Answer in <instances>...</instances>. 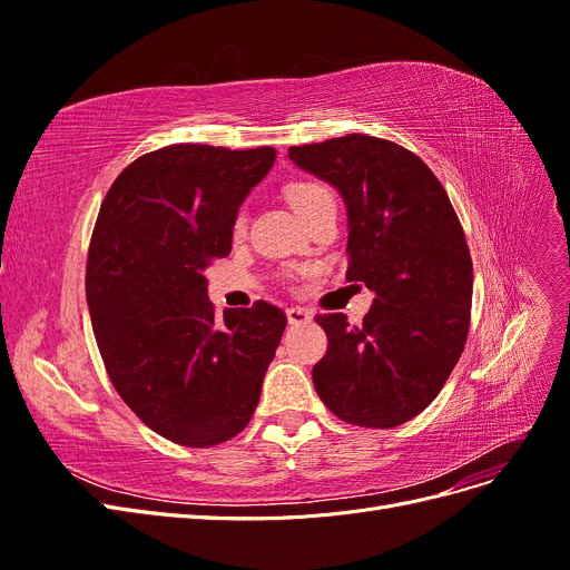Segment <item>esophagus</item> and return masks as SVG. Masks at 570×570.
I'll use <instances>...</instances> for the list:
<instances>
[{"mask_svg":"<svg viewBox=\"0 0 570 570\" xmlns=\"http://www.w3.org/2000/svg\"><path fill=\"white\" fill-rule=\"evenodd\" d=\"M287 321H289V325L308 323V321H312V312H308V308H302V306H289L287 308Z\"/></svg>","mask_w":570,"mask_h":570,"instance_id":"obj_1","label":"esophagus"}]
</instances>
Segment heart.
I'll list each match as a JSON object with an SVG mask.
<instances>
[{"label": "heart", "instance_id": "heart-1", "mask_svg": "<svg viewBox=\"0 0 570 570\" xmlns=\"http://www.w3.org/2000/svg\"><path fill=\"white\" fill-rule=\"evenodd\" d=\"M327 199H333L331 189H327L321 183H314V180H299V183H292L287 187V202L292 204V209H295L302 218L312 214L316 206H321ZM245 223H247L245 209H239L235 214V220H233V233L235 235L243 233L245 230Z\"/></svg>", "mask_w": 570, "mask_h": 570}]
</instances>
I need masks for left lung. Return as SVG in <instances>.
<instances>
[{
	"label": "left lung",
	"instance_id": "obj_1",
	"mask_svg": "<svg viewBox=\"0 0 570 570\" xmlns=\"http://www.w3.org/2000/svg\"><path fill=\"white\" fill-rule=\"evenodd\" d=\"M289 159L347 204V281L373 295L364 325L318 314L327 352L314 387L337 419L394 428L435 400L471 325L473 262L442 183L416 154L352 132L289 147Z\"/></svg>",
	"mask_w": 570,
	"mask_h": 570
}]
</instances>
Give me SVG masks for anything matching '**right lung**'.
<instances>
[{
    "instance_id": "obj_1",
    "label": "right lung",
    "mask_w": 570,
    "mask_h": 570,
    "mask_svg": "<svg viewBox=\"0 0 570 570\" xmlns=\"http://www.w3.org/2000/svg\"><path fill=\"white\" fill-rule=\"evenodd\" d=\"M273 147L168 145L124 168L95 223L85 292L116 392L154 433L214 446L247 428L287 316L258 299L216 316L204 271Z\"/></svg>"
}]
</instances>
